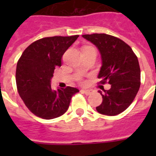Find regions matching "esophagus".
<instances>
[{"label": "esophagus", "instance_id": "obj_1", "mask_svg": "<svg viewBox=\"0 0 156 156\" xmlns=\"http://www.w3.org/2000/svg\"><path fill=\"white\" fill-rule=\"evenodd\" d=\"M81 91H82L83 93H84L86 95H90L93 93V90H82Z\"/></svg>", "mask_w": 156, "mask_h": 156}]
</instances>
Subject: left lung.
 I'll list each match as a JSON object with an SVG mask.
<instances>
[{
	"label": "left lung",
	"mask_w": 156,
	"mask_h": 156,
	"mask_svg": "<svg viewBox=\"0 0 156 156\" xmlns=\"http://www.w3.org/2000/svg\"><path fill=\"white\" fill-rule=\"evenodd\" d=\"M95 45L101 55L102 66L98 78L101 84L111 85L109 90H101L103 102L96 110L100 114L116 116L128 108L140 87L141 71L138 57L127 44L119 38L107 34L83 35Z\"/></svg>",
	"instance_id": "left-lung-1"
}]
</instances>
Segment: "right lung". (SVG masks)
I'll use <instances>...</instances> for the list:
<instances>
[{
    "label": "right lung",
    "mask_w": 156,
    "mask_h": 156,
    "mask_svg": "<svg viewBox=\"0 0 156 156\" xmlns=\"http://www.w3.org/2000/svg\"><path fill=\"white\" fill-rule=\"evenodd\" d=\"M78 36H53L36 40L18 60L16 68L18 94L35 116L50 120L63 115L72 96L79 91L71 87L56 90L51 87L54 69L61 66L63 54Z\"/></svg>",
    "instance_id": "right-lung-1"
}]
</instances>
